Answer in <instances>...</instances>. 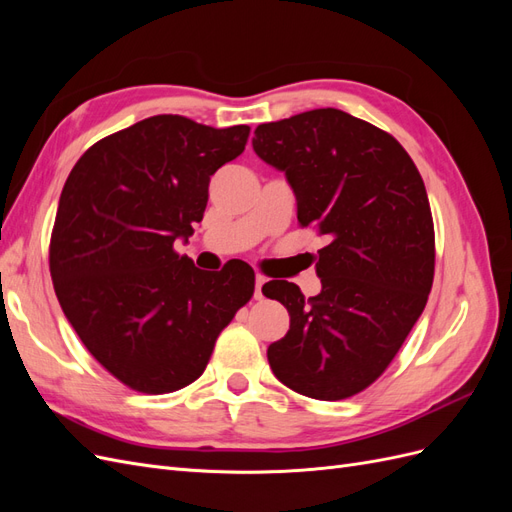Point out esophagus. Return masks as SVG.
Here are the masks:
<instances>
[{
    "label": "esophagus",
    "instance_id": "1",
    "mask_svg": "<svg viewBox=\"0 0 512 512\" xmlns=\"http://www.w3.org/2000/svg\"><path fill=\"white\" fill-rule=\"evenodd\" d=\"M265 282H267V277L265 275H256V286H254V297L256 299H262V286H265Z\"/></svg>",
    "mask_w": 512,
    "mask_h": 512
}]
</instances>
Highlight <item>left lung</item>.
Returning a JSON list of instances; mask_svg holds the SVG:
<instances>
[{
    "label": "left lung",
    "mask_w": 512,
    "mask_h": 512,
    "mask_svg": "<svg viewBox=\"0 0 512 512\" xmlns=\"http://www.w3.org/2000/svg\"><path fill=\"white\" fill-rule=\"evenodd\" d=\"M252 147L286 175L301 226L329 237L316 297L284 280L262 286L290 314L269 365L301 395L352 397L389 367L425 309L436 262L425 183L391 134L339 108L262 123Z\"/></svg>",
    "instance_id": "obj_1"
}]
</instances>
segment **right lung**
Listing matches in <instances>:
<instances>
[{"label": "right lung", "mask_w": 512, "mask_h": 512, "mask_svg": "<svg viewBox=\"0 0 512 512\" xmlns=\"http://www.w3.org/2000/svg\"><path fill=\"white\" fill-rule=\"evenodd\" d=\"M250 128L156 115L102 138L59 196L51 277L85 348L130 389L162 395L203 374L215 339L254 294V269L220 273L179 256L203 220L211 175L241 156Z\"/></svg>", "instance_id": "add662e5"}]
</instances>
